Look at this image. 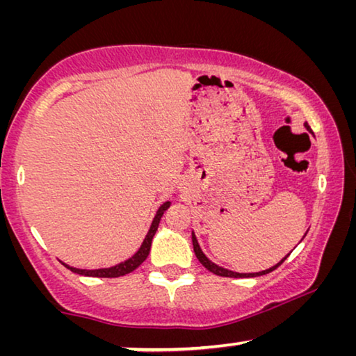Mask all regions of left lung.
Here are the masks:
<instances>
[{
	"instance_id": "left-lung-1",
	"label": "left lung",
	"mask_w": 356,
	"mask_h": 356,
	"mask_svg": "<svg viewBox=\"0 0 356 356\" xmlns=\"http://www.w3.org/2000/svg\"><path fill=\"white\" fill-rule=\"evenodd\" d=\"M306 129H308L309 131H311V129H309V125L306 124ZM191 240H193V250H195V254H196V257H197V261H200L204 267H206L209 272H212V273H215V275H218V276H226V278H254V276H262V275H267V273H270V272H273L275 268H278L280 265L286 261L287 259V256L282 259V261L280 262V264H276L275 267H270V268H267V270H264V272H257V273H237V272H231V270H226V268H222V267H218V265L216 264H213V262H210L209 259L206 257V254H204L202 252V250L200 248V243H197V240H196V237H195V234L191 232Z\"/></svg>"
}]
</instances>
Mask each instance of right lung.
<instances>
[{"instance_id": "1", "label": "right lung", "mask_w": 356, "mask_h": 356, "mask_svg": "<svg viewBox=\"0 0 356 356\" xmlns=\"http://www.w3.org/2000/svg\"><path fill=\"white\" fill-rule=\"evenodd\" d=\"M170 206H171V202H165L163 206L159 209V212H156L152 225H150V229H149L146 238H144L141 248L138 250L130 259H127L125 262H120V264L114 265V267H110V268H99V270H80V268L69 267V265H65V264H63V265H65V267H67L70 272L83 275V276H95V278H119V276H124V275H127L130 272H134V270L140 267V265L144 261H146V257L149 256L150 245H152V238L155 236L156 229H159V222L161 220V216H163L165 210Z\"/></svg>"}]
</instances>
